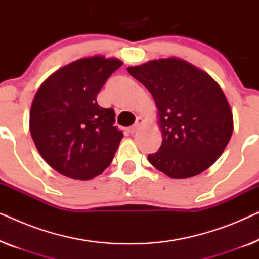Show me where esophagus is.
Returning <instances> with one entry per match:
<instances>
[{
    "instance_id": "1",
    "label": "esophagus",
    "mask_w": 259,
    "mask_h": 259,
    "mask_svg": "<svg viewBox=\"0 0 259 259\" xmlns=\"http://www.w3.org/2000/svg\"><path fill=\"white\" fill-rule=\"evenodd\" d=\"M145 123H146V121H145L144 118H141V116H138L137 120H136V122H134V125L131 127V130H130L131 133H136L137 131L139 130L141 126L145 125Z\"/></svg>"
}]
</instances>
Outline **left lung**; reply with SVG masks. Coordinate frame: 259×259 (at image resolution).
<instances>
[{"mask_svg":"<svg viewBox=\"0 0 259 259\" xmlns=\"http://www.w3.org/2000/svg\"><path fill=\"white\" fill-rule=\"evenodd\" d=\"M127 70L150 91L157 106L162 141L148 161L175 179L197 176L213 165L233 131L231 107L217 81L173 56Z\"/></svg>","mask_w":259,"mask_h":259,"instance_id":"8db88e82","label":"left lung"}]
</instances>
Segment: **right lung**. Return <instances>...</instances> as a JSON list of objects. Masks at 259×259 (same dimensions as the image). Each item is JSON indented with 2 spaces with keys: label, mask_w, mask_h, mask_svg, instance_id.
<instances>
[{
  "label": "right lung",
  "mask_w": 259,
  "mask_h": 259,
  "mask_svg": "<svg viewBox=\"0 0 259 259\" xmlns=\"http://www.w3.org/2000/svg\"><path fill=\"white\" fill-rule=\"evenodd\" d=\"M121 60L94 55L61 67L35 94L29 130L44 160L72 179L90 180L111 164L122 132L112 108L98 105V93Z\"/></svg>",
  "instance_id": "add662e5"
}]
</instances>
